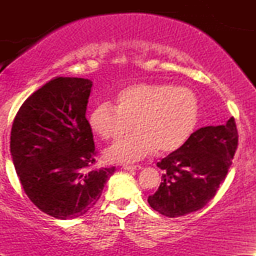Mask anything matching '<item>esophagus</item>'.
<instances>
[{"label": "esophagus", "mask_w": 256, "mask_h": 256, "mask_svg": "<svg viewBox=\"0 0 256 256\" xmlns=\"http://www.w3.org/2000/svg\"><path fill=\"white\" fill-rule=\"evenodd\" d=\"M140 168H142L140 165H124V170H128V171H137Z\"/></svg>", "instance_id": "1"}]
</instances>
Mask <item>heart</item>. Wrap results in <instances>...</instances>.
Instances as JSON below:
<instances>
[{"label": "heart", "mask_w": 256, "mask_h": 256, "mask_svg": "<svg viewBox=\"0 0 256 256\" xmlns=\"http://www.w3.org/2000/svg\"><path fill=\"white\" fill-rule=\"evenodd\" d=\"M113 102L100 104L89 114L91 130L104 142H119L132 128L136 130L107 152L113 160L134 161L154 150H177L192 137L200 118L196 94L172 84L130 85Z\"/></svg>", "instance_id": "b5f03b06"}]
</instances>
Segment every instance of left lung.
<instances>
[{
  "instance_id": "obj_1",
  "label": "left lung",
  "mask_w": 256,
  "mask_h": 256,
  "mask_svg": "<svg viewBox=\"0 0 256 256\" xmlns=\"http://www.w3.org/2000/svg\"><path fill=\"white\" fill-rule=\"evenodd\" d=\"M238 146L234 118L195 131L183 146L164 158L161 184L148 202L154 210L178 218L204 208L225 180Z\"/></svg>"
}]
</instances>
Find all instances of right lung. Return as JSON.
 <instances>
[{"label": "right lung", "instance_id": "add662e5", "mask_svg": "<svg viewBox=\"0 0 256 256\" xmlns=\"http://www.w3.org/2000/svg\"><path fill=\"white\" fill-rule=\"evenodd\" d=\"M92 82L58 77L25 100L10 132V154L22 189L48 216L73 219L95 206L116 167L95 168L85 116Z\"/></svg>", "mask_w": 256, "mask_h": 256}]
</instances>
